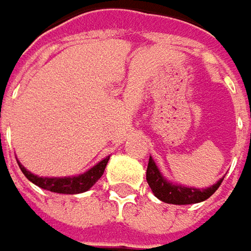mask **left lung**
I'll list each match as a JSON object with an SVG mask.
<instances>
[{"mask_svg":"<svg viewBox=\"0 0 251 251\" xmlns=\"http://www.w3.org/2000/svg\"><path fill=\"white\" fill-rule=\"evenodd\" d=\"M146 179L157 200H160L166 204L189 205L198 204V202L208 200L220 188L224 177H221L217 183H214L212 186L205 188V189H197V188H189V186H183L179 183H173L162 175L159 168L156 166L154 160L150 156L149 165H147V172H146Z\"/></svg>","mask_w":251,"mask_h":251,"instance_id":"1","label":"left lung"}]
</instances>
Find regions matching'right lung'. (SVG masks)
<instances>
[{"instance_id": "add662e5", "label": "right lung", "mask_w": 251, "mask_h": 251, "mask_svg": "<svg viewBox=\"0 0 251 251\" xmlns=\"http://www.w3.org/2000/svg\"><path fill=\"white\" fill-rule=\"evenodd\" d=\"M108 160H110V156L102 159L101 162H98L89 171L80 173L78 176H62V177H47V176L43 177V176H37L34 173L28 172L18 160H17V163H18L21 172L24 173V176L30 182L37 185L39 188L50 191V192H56V194L75 195V194L86 192L88 189H91L97 183V180L102 176V173L105 171Z\"/></svg>"}]
</instances>
